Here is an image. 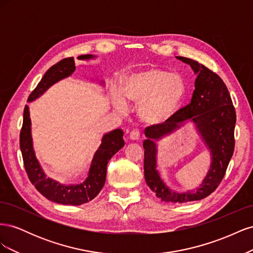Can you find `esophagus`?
<instances>
[{"label":"esophagus","mask_w":253,"mask_h":253,"mask_svg":"<svg viewBox=\"0 0 253 253\" xmlns=\"http://www.w3.org/2000/svg\"><path fill=\"white\" fill-rule=\"evenodd\" d=\"M129 139L131 140H134V141H137L139 138H140V133L137 131V129H133V131L129 133Z\"/></svg>","instance_id":"esophagus-1"}]
</instances>
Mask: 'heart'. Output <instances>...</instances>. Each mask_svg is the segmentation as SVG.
I'll return each instance as SVG.
<instances>
[{
  "label": "heart",
  "mask_w": 253,
  "mask_h": 253,
  "mask_svg": "<svg viewBox=\"0 0 253 253\" xmlns=\"http://www.w3.org/2000/svg\"><path fill=\"white\" fill-rule=\"evenodd\" d=\"M186 82L178 75L149 67L128 74L122 78L121 91L113 88V103L125 113L128 101L139 103L138 116L149 125H157L169 119L177 111L186 97Z\"/></svg>",
  "instance_id": "obj_1"
}]
</instances>
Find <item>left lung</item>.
<instances>
[{"instance_id":"obj_1","label":"left lung","mask_w":253,"mask_h":253,"mask_svg":"<svg viewBox=\"0 0 253 253\" xmlns=\"http://www.w3.org/2000/svg\"><path fill=\"white\" fill-rule=\"evenodd\" d=\"M189 64L197 75L195 89L191 102L173 114L164 124L145 127L144 178L153 192L163 202L188 203L209 196L224 178L229 162L234 151V127L236 115L230 94L218 75L197 61L185 57H176ZM190 120L195 122L207 147L211 151V169L201 185L187 193H175L168 187L156 169V141L171 133Z\"/></svg>"}]
</instances>
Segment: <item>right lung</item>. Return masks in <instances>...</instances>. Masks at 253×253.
Instances as JSON below:
<instances>
[{
  "label": "right lung",
  "mask_w": 253,
  "mask_h": 253,
  "mask_svg": "<svg viewBox=\"0 0 253 253\" xmlns=\"http://www.w3.org/2000/svg\"><path fill=\"white\" fill-rule=\"evenodd\" d=\"M95 58L93 55L79 56V60H89ZM74 57L65 58L57 64L52 65L45 73L37 87L28 97V102L36 100L43 95L52 84L62 80L75 72ZM103 84V83H102ZM125 145L124 131L116 128L114 131L103 135L100 147L96 151L89 167L86 179L79 185H62L56 180L47 177L42 167L37 159L32 138V121L29 118V108L25 105L23 114V126L20 133V148L23 156V162L29 180L39 192L47 200L61 204L79 206L85 204L95 198L104 186L106 177V167L109 160Z\"/></svg>",
  "instance_id": "obj_1"
}]
</instances>
